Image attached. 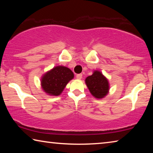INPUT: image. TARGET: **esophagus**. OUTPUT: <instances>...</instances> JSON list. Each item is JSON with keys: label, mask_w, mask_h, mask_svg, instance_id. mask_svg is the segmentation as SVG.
I'll list each match as a JSON object with an SVG mask.
<instances>
[{"label": "esophagus", "mask_w": 153, "mask_h": 153, "mask_svg": "<svg viewBox=\"0 0 153 153\" xmlns=\"http://www.w3.org/2000/svg\"><path fill=\"white\" fill-rule=\"evenodd\" d=\"M76 78L77 79H81L82 78V74H77L76 76Z\"/></svg>", "instance_id": "1"}]
</instances>
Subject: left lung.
<instances>
[{"label":"left lung","instance_id":"1","mask_svg":"<svg viewBox=\"0 0 153 153\" xmlns=\"http://www.w3.org/2000/svg\"><path fill=\"white\" fill-rule=\"evenodd\" d=\"M85 83L90 94L97 99L105 98L109 92V82L100 71H93L91 76H88L85 79Z\"/></svg>","mask_w":153,"mask_h":153}]
</instances>
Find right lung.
<instances>
[{
	"mask_svg": "<svg viewBox=\"0 0 153 153\" xmlns=\"http://www.w3.org/2000/svg\"><path fill=\"white\" fill-rule=\"evenodd\" d=\"M74 77V73L68 67L55 66L42 75L40 78V86L46 94L57 97L61 95L67 84Z\"/></svg>",
	"mask_w": 153,
	"mask_h": 153,
	"instance_id": "obj_1",
	"label": "right lung"
}]
</instances>
